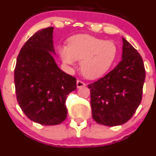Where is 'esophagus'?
<instances>
[{
  "instance_id": "esophagus-1",
  "label": "esophagus",
  "mask_w": 156,
  "mask_h": 156,
  "mask_svg": "<svg viewBox=\"0 0 156 156\" xmlns=\"http://www.w3.org/2000/svg\"><path fill=\"white\" fill-rule=\"evenodd\" d=\"M76 86H77V88H81V87H84V86H86V83H83V82H82L81 80H77L76 81Z\"/></svg>"
}]
</instances>
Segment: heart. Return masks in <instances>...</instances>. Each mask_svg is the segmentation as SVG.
<instances>
[{"instance_id": "heart-1", "label": "heart", "mask_w": 156, "mask_h": 156, "mask_svg": "<svg viewBox=\"0 0 156 156\" xmlns=\"http://www.w3.org/2000/svg\"><path fill=\"white\" fill-rule=\"evenodd\" d=\"M117 50L113 41L82 34L69 38L68 45L61 46L58 52L63 62L69 66L80 61L82 73L93 80L102 76L112 67Z\"/></svg>"}]
</instances>
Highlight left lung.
<instances>
[{
    "mask_svg": "<svg viewBox=\"0 0 156 156\" xmlns=\"http://www.w3.org/2000/svg\"><path fill=\"white\" fill-rule=\"evenodd\" d=\"M123 39L122 60L104 77L88 85L93 119L114 127L128 121L140 105L146 77L143 58Z\"/></svg>",
    "mask_w": 156,
    "mask_h": 156,
    "instance_id": "obj_1",
    "label": "left lung"
}]
</instances>
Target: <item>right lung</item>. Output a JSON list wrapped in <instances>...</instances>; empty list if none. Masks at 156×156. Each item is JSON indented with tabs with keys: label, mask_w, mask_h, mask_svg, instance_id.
<instances>
[{
	"label": "right lung",
	"mask_w": 156,
	"mask_h": 156,
	"mask_svg": "<svg viewBox=\"0 0 156 156\" xmlns=\"http://www.w3.org/2000/svg\"><path fill=\"white\" fill-rule=\"evenodd\" d=\"M53 27L35 32L20 51L14 70L16 99L31 121L57 125L67 118L66 99L76 89V78L58 67L52 54Z\"/></svg>",
	"instance_id": "right-lung-1"
}]
</instances>
